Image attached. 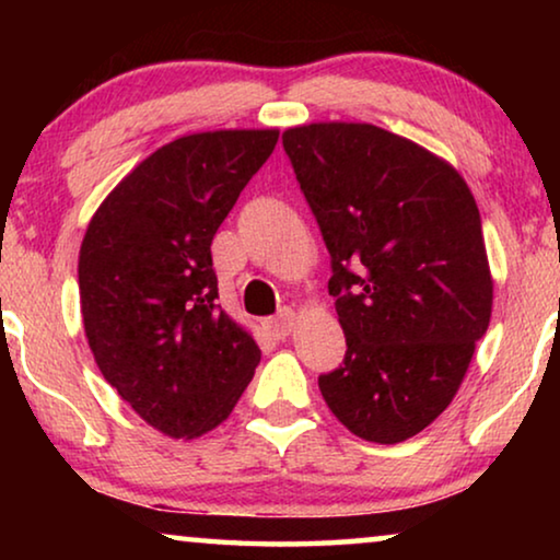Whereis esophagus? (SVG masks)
Here are the masks:
<instances>
[{"label": "esophagus", "instance_id": "34e87169", "mask_svg": "<svg viewBox=\"0 0 560 560\" xmlns=\"http://www.w3.org/2000/svg\"><path fill=\"white\" fill-rule=\"evenodd\" d=\"M293 324H295V313L290 308H282L278 316L265 320V328L270 331V336H275V339L280 341V339H285L290 331H293Z\"/></svg>", "mask_w": 560, "mask_h": 560}]
</instances>
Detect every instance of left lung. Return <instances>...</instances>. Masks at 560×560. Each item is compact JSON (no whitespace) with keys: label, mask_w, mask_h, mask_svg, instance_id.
<instances>
[{"label":"left lung","mask_w":560,"mask_h":560,"mask_svg":"<svg viewBox=\"0 0 560 560\" xmlns=\"http://www.w3.org/2000/svg\"><path fill=\"white\" fill-rule=\"evenodd\" d=\"M347 336L320 395L359 439L400 443L454 400L492 316L477 201L446 160L374 125L282 132Z\"/></svg>","instance_id":"8db88e82"}]
</instances>
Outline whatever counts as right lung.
<instances>
[{
    "label": "right lung",
    "instance_id": "right-lung-1",
    "mask_svg": "<svg viewBox=\"0 0 560 560\" xmlns=\"http://www.w3.org/2000/svg\"><path fill=\"white\" fill-rule=\"evenodd\" d=\"M278 129L178 137L98 206L79 255L81 316L104 380L144 423L196 439L229 418L259 347L217 303L211 242Z\"/></svg>",
    "mask_w": 560,
    "mask_h": 560
}]
</instances>
